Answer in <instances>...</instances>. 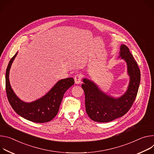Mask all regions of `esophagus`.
Segmentation results:
<instances>
[{"label": "esophagus", "instance_id": "esophagus-1", "mask_svg": "<svg viewBox=\"0 0 154 154\" xmlns=\"http://www.w3.org/2000/svg\"><path fill=\"white\" fill-rule=\"evenodd\" d=\"M75 82L76 84H79L81 82V79H82V77H81V74H76L75 76Z\"/></svg>", "mask_w": 154, "mask_h": 154}]
</instances>
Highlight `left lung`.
Wrapping results in <instances>:
<instances>
[{
	"mask_svg": "<svg viewBox=\"0 0 154 154\" xmlns=\"http://www.w3.org/2000/svg\"><path fill=\"white\" fill-rule=\"evenodd\" d=\"M119 57L124 59L130 77L126 93L119 98H114L98 89L92 81L84 79L82 88L85 94L86 111L92 120L98 122H108L125 115L131 108L137 95L141 73L137 62L125 45L121 46Z\"/></svg>",
	"mask_w": 154,
	"mask_h": 154,
	"instance_id": "obj_1",
	"label": "left lung"
}]
</instances>
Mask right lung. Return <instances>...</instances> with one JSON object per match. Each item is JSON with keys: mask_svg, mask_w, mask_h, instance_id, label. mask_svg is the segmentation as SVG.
Segmentation results:
<instances>
[{"mask_svg": "<svg viewBox=\"0 0 154 154\" xmlns=\"http://www.w3.org/2000/svg\"><path fill=\"white\" fill-rule=\"evenodd\" d=\"M17 53L10 60L5 75V89L7 98L13 110L21 117L30 121L45 123L51 121L57 115L65 92L74 84L72 78L58 81L44 97L30 103L20 100L13 91L9 81V72Z\"/></svg>", "mask_w": 154, "mask_h": 154, "instance_id": "1", "label": "right lung"}]
</instances>
